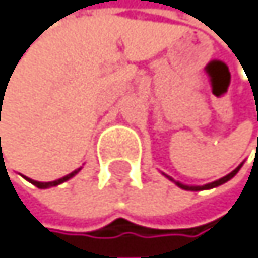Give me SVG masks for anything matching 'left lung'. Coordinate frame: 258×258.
<instances>
[{"instance_id":"1","label":"left lung","mask_w":258,"mask_h":258,"mask_svg":"<svg viewBox=\"0 0 258 258\" xmlns=\"http://www.w3.org/2000/svg\"><path fill=\"white\" fill-rule=\"evenodd\" d=\"M242 166V164H240ZM240 166H237L234 169L232 173H229L227 176H224V178H221V179H217V181H214V182H209V184H204V186H184V184H181V182H178V181H174L176 184H178L179 187H182V189H186V191H201V189H211V187H216V186H221V184H224V182H227L229 179H232L235 174H237V171L240 169Z\"/></svg>"}]
</instances>
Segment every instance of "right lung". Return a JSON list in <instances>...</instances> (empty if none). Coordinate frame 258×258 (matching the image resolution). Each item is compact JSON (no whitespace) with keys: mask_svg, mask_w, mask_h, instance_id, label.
<instances>
[{"mask_svg":"<svg viewBox=\"0 0 258 258\" xmlns=\"http://www.w3.org/2000/svg\"><path fill=\"white\" fill-rule=\"evenodd\" d=\"M77 173H79V169H77V171H72L71 174H67V176H64V178H60V179H57V181H49V182H39V181H32V179H29V181H31L34 186H37L39 189H46V187H50V186H57V184H60V182H64V181H67V179H71L72 176H76Z\"/></svg>","mask_w":258,"mask_h":258,"instance_id":"right-lung-1","label":"right lung"}]
</instances>
